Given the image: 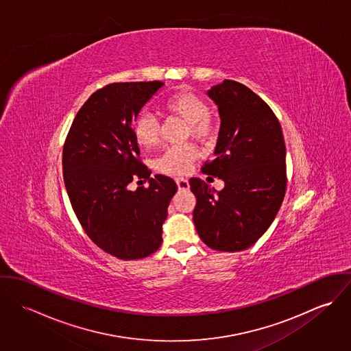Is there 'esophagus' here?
<instances>
[{
  "label": "esophagus",
  "mask_w": 351,
  "mask_h": 351,
  "mask_svg": "<svg viewBox=\"0 0 351 351\" xmlns=\"http://www.w3.org/2000/svg\"><path fill=\"white\" fill-rule=\"evenodd\" d=\"M177 186L180 191H188L189 189V181L186 178H176Z\"/></svg>",
  "instance_id": "1"
}]
</instances>
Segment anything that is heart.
I'll list each match as a JSON object with an SVG mask.
<instances>
[{"instance_id":"heart-1","label":"heart","mask_w":351,"mask_h":351,"mask_svg":"<svg viewBox=\"0 0 351 351\" xmlns=\"http://www.w3.org/2000/svg\"><path fill=\"white\" fill-rule=\"evenodd\" d=\"M163 106L169 113L189 123V135L193 138L204 142L212 138L215 127L209 117V105L199 95L181 90L169 97ZM132 131L135 141L145 149H152L159 143V123L149 112L138 114ZM197 156L199 149L192 143L169 147L156 160V167L170 176H182L191 170Z\"/></svg>"}]
</instances>
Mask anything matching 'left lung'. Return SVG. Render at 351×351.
<instances>
[{
    "mask_svg": "<svg viewBox=\"0 0 351 351\" xmlns=\"http://www.w3.org/2000/svg\"><path fill=\"white\" fill-rule=\"evenodd\" d=\"M206 95L221 124L216 158L202 173L221 178L224 188L216 192L200 178L189 180L197 199L193 221L208 247L246 250L270 227L285 196L282 130L270 106L243 84L224 80Z\"/></svg>",
    "mask_w": 351,
    "mask_h": 351,
    "instance_id": "left-lung-1",
    "label": "left lung"
}]
</instances>
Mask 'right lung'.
<instances>
[{
	"mask_svg": "<svg viewBox=\"0 0 351 351\" xmlns=\"http://www.w3.org/2000/svg\"><path fill=\"white\" fill-rule=\"evenodd\" d=\"M160 81L109 84L78 110L63 146L64 186L86 235L124 261L146 258L162 245V224L177 192L173 178L141 160L132 125ZM132 180L149 186L131 191Z\"/></svg>",
	"mask_w": 351,
	"mask_h": 351,
	"instance_id": "1",
	"label": "right lung"
}]
</instances>
